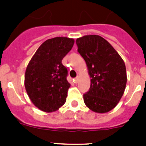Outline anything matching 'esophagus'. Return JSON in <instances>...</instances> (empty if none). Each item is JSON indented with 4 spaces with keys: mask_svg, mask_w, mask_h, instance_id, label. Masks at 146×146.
Masks as SVG:
<instances>
[{
    "mask_svg": "<svg viewBox=\"0 0 146 146\" xmlns=\"http://www.w3.org/2000/svg\"><path fill=\"white\" fill-rule=\"evenodd\" d=\"M78 81H79V76H77L74 79V82H75V83H77Z\"/></svg>",
    "mask_w": 146,
    "mask_h": 146,
    "instance_id": "1",
    "label": "esophagus"
}]
</instances>
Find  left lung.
I'll return each mask as SVG.
<instances>
[{
  "label": "left lung",
  "instance_id": "left-lung-1",
  "mask_svg": "<svg viewBox=\"0 0 146 146\" xmlns=\"http://www.w3.org/2000/svg\"><path fill=\"white\" fill-rule=\"evenodd\" d=\"M76 43L92 78L89 90L83 95L85 104L96 113L108 112L124 92L127 80L124 62L102 36L85 35Z\"/></svg>",
  "mask_w": 146,
  "mask_h": 146
}]
</instances>
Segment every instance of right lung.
<instances>
[{
  "label": "right lung",
  "mask_w": 146,
  "mask_h": 146,
  "mask_svg": "<svg viewBox=\"0 0 146 146\" xmlns=\"http://www.w3.org/2000/svg\"><path fill=\"white\" fill-rule=\"evenodd\" d=\"M73 44L74 39L66 37L46 40L26 67V90L32 102L42 111H57L66 102L70 84L66 80L67 69L62 64V60Z\"/></svg>",
  "instance_id": "1"
}]
</instances>
